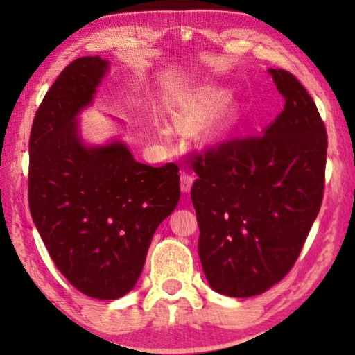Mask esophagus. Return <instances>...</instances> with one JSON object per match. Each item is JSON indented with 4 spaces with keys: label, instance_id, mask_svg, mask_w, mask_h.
<instances>
[{
    "label": "esophagus",
    "instance_id": "obj_1",
    "mask_svg": "<svg viewBox=\"0 0 355 355\" xmlns=\"http://www.w3.org/2000/svg\"><path fill=\"white\" fill-rule=\"evenodd\" d=\"M192 182H194V177L191 175V172L183 171L182 175H180V188H182V191L184 192V194H188V192L191 191Z\"/></svg>",
    "mask_w": 355,
    "mask_h": 355
}]
</instances>
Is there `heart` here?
Segmentation results:
<instances>
[{
	"label": "heart",
	"mask_w": 355,
	"mask_h": 355,
	"mask_svg": "<svg viewBox=\"0 0 355 355\" xmlns=\"http://www.w3.org/2000/svg\"><path fill=\"white\" fill-rule=\"evenodd\" d=\"M227 97L228 94L225 91H222V89H203V91L194 98V101H192V105L189 107L191 116L194 119L208 116V114H211L214 110H218V107L227 100ZM233 114H235V110H230L227 112V117H232Z\"/></svg>",
	"instance_id": "heart-1"
}]
</instances>
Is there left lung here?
<instances>
[{"instance_id": "8db88e82", "label": "left lung", "mask_w": 355, "mask_h": 355, "mask_svg": "<svg viewBox=\"0 0 355 355\" xmlns=\"http://www.w3.org/2000/svg\"><path fill=\"white\" fill-rule=\"evenodd\" d=\"M285 106L263 135L192 156L199 257L214 291L261 294L290 272L320 213L327 133L296 76L269 69Z\"/></svg>"}]
</instances>
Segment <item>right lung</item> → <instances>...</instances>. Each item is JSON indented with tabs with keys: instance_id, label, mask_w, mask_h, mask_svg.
I'll return each instance as SVG.
<instances>
[{
	"instance_id": "obj_1",
	"label": "right lung",
	"mask_w": 355,
	"mask_h": 355,
	"mask_svg": "<svg viewBox=\"0 0 355 355\" xmlns=\"http://www.w3.org/2000/svg\"><path fill=\"white\" fill-rule=\"evenodd\" d=\"M110 62L78 58L35 112L29 136V211L48 254L78 291L117 299L133 290L156 228L180 200L178 166L137 163L122 141L91 147L78 114Z\"/></svg>"
}]
</instances>
